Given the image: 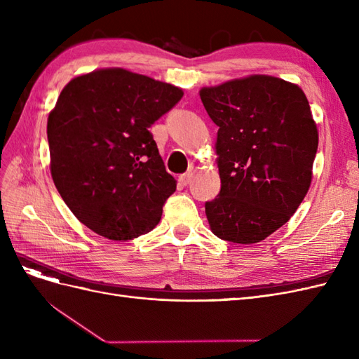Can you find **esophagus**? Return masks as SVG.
<instances>
[{
  "mask_svg": "<svg viewBox=\"0 0 359 359\" xmlns=\"http://www.w3.org/2000/svg\"><path fill=\"white\" fill-rule=\"evenodd\" d=\"M191 177H193V173H191V172L182 173V175H180L178 181H180L181 186H187V184H190V181H191Z\"/></svg>",
  "mask_w": 359,
  "mask_h": 359,
  "instance_id": "34e87169",
  "label": "esophagus"
}]
</instances>
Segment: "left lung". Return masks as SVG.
Segmentation results:
<instances>
[{
  "label": "left lung",
  "instance_id": "obj_1",
  "mask_svg": "<svg viewBox=\"0 0 359 359\" xmlns=\"http://www.w3.org/2000/svg\"><path fill=\"white\" fill-rule=\"evenodd\" d=\"M199 94L219 127L222 189L205 202L211 231L229 243L262 241L289 222L310 187L319 135L307 97L298 85L265 74Z\"/></svg>",
  "mask_w": 359,
  "mask_h": 359
}]
</instances>
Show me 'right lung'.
Here are the masks:
<instances>
[{
    "instance_id": "1",
    "label": "right lung",
    "mask_w": 359,
    "mask_h": 359,
    "mask_svg": "<svg viewBox=\"0 0 359 359\" xmlns=\"http://www.w3.org/2000/svg\"><path fill=\"white\" fill-rule=\"evenodd\" d=\"M182 90L124 69L72 79L48 118L50 173L70 211L114 241L158 224L177 190L149 132Z\"/></svg>"
}]
</instances>
